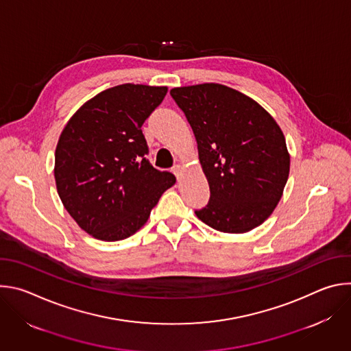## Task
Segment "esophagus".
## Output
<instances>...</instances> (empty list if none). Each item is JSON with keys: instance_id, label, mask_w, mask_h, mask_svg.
<instances>
[{"instance_id": "obj_1", "label": "esophagus", "mask_w": 351, "mask_h": 351, "mask_svg": "<svg viewBox=\"0 0 351 351\" xmlns=\"http://www.w3.org/2000/svg\"><path fill=\"white\" fill-rule=\"evenodd\" d=\"M172 169H173V173H175V175H176V176H178V178H179V175H180V172H182V169H183V167H182V165H180V164H178V165H175V167H173V168H172Z\"/></svg>"}]
</instances>
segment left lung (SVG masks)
I'll list each match as a JSON object with an SVG mask.
<instances>
[{"instance_id": "left-lung-1", "label": "left lung", "mask_w": 351, "mask_h": 351, "mask_svg": "<svg viewBox=\"0 0 351 351\" xmlns=\"http://www.w3.org/2000/svg\"><path fill=\"white\" fill-rule=\"evenodd\" d=\"M197 140L208 180V204L195 211L223 233H245L276 208L290 171L286 140L276 121L248 95L219 83L171 90Z\"/></svg>"}]
</instances>
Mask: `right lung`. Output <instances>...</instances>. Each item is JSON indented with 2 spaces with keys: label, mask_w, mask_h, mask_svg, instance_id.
Here are the masks:
<instances>
[{
  "label": "right lung",
  "mask_w": 351,
  "mask_h": 351,
  "mask_svg": "<svg viewBox=\"0 0 351 351\" xmlns=\"http://www.w3.org/2000/svg\"><path fill=\"white\" fill-rule=\"evenodd\" d=\"M167 86L119 84L86 101L65 125L54 176L61 202L90 236L123 240L148 219L175 182L145 160L144 121L161 103Z\"/></svg>",
  "instance_id": "obj_1"
}]
</instances>
